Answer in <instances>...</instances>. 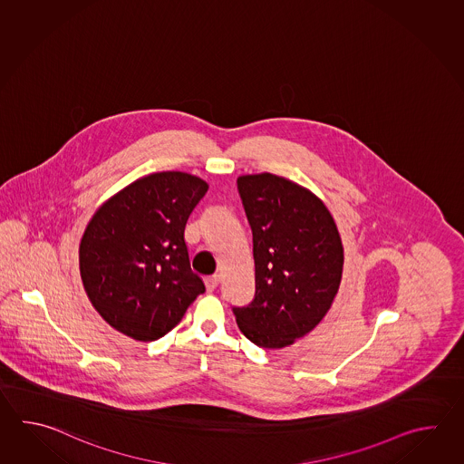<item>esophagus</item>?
Returning <instances> with one entry per match:
<instances>
[{
	"label": "esophagus",
	"instance_id": "1",
	"mask_svg": "<svg viewBox=\"0 0 464 464\" xmlns=\"http://www.w3.org/2000/svg\"><path fill=\"white\" fill-rule=\"evenodd\" d=\"M218 276H208L204 280V284H206V288H208V292H214L216 288L218 286Z\"/></svg>",
	"mask_w": 464,
	"mask_h": 464
}]
</instances>
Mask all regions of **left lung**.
I'll return each instance as SVG.
<instances>
[{"instance_id": "1", "label": "left lung", "mask_w": 464, "mask_h": 464, "mask_svg": "<svg viewBox=\"0 0 464 464\" xmlns=\"http://www.w3.org/2000/svg\"><path fill=\"white\" fill-rule=\"evenodd\" d=\"M254 236L256 296L234 308L260 348H284L315 328L342 282L343 246L324 200L270 172L237 179Z\"/></svg>"}]
</instances>
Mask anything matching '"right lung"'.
<instances>
[{"label": "right lung", "instance_id": "obj_1", "mask_svg": "<svg viewBox=\"0 0 464 464\" xmlns=\"http://www.w3.org/2000/svg\"><path fill=\"white\" fill-rule=\"evenodd\" d=\"M208 190L204 179L188 172H152L89 220L79 244L81 280L99 315L122 335L158 340L206 292L190 270L184 230Z\"/></svg>", "mask_w": 464, "mask_h": 464}]
</instances>
